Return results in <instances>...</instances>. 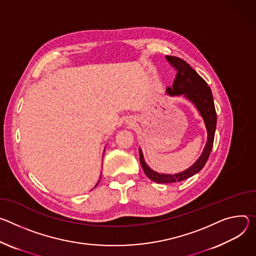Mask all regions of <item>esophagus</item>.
<instances>
[{
    "label": "esophagus",
    "mask_w": 256,
    "mask_h": 256,
    "mask_svg": "<svg viewBox=\"0 0 256 256\" xmlns=\"http://www.w3.org/2000/svg\"><path fill=\"white\" fill-rule=\"evenodd\" d=\"M129 123H130V122H129Z\"/></svg>",
    "instance_id": "esophagus-1"
}]
</instances>
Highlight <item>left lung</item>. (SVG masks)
Here are the masks:
<instances>
[{
    "label": "left lung",
    "instance_id": "8db88e82",
    "mask_svg": "<svg viewBox=\"0 0 256 256\" xmlns=\"http://www.w3.org/2000/svg\"><path fill=\"white\" fill-rule=\"evenodd\" d=\"M166 59L170 63V65H172V67H174V69L177 71V75L173 82L172 88H166V94L171 96H184L196 106L197 110L200 112V116L204 121L208 132V141L200 158L190 168L185 170V171L173 175L154 172V170H152L146 164L142 152L139 148V158L141 166H142L146 175L150 180L156 183L181 182L200 172L204 166L210 154L216 127V112L214 108L212 94L210 86H208V83L202 76L197 74V72L189 64H187L184 60L178 58V56H166Z\"/></svg>",
    "mask_w": 256,
    "mask_h": 256
}]
</instances>
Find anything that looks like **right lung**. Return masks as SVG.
<instances>
[{
	"label": "right lung",
	"instance_id": "obj_1",
	"mask_svg": "<svg viewBox=\"0 0 256 256\" xmlns=\"http://www.w3.org/2000/svg\"><path fill=\"white\" fill-rule=\"evenodd\" d=\"M98 182H100V181H98ZM98 184H96V185H98ZM96 186H94V187H96Z\"/></svg>",
	"mask_w": 256,
	"mask_h": 256
}]
</instances>
